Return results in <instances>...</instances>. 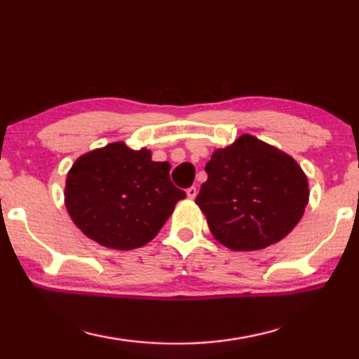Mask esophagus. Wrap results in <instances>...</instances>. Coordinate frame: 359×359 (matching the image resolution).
Wrapping results in <instances>:
<instances>
[{"mask_svg": "<svg viewBox=\"0 0 359 359\" xmlns=\"http://www.w3.org/2000/svg\"><path fill=\"white\" fill-rule=\"evenodd\" d=\"M186 194H187V197H189L191 200H194L197 197V187L196 186H192V187H189V189L186 191Z\"/></svg>", "mask_w": 359, "mask_h": 359, "instance_id": "1", "label": "esophagus"}]
</instances>
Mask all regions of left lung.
<instances>
[{
    "label": "left lung",
    "instance_id": "8db88e82",
    "mask_svg": "<svg viewBox=\"0 0 359 359\" xmlns=\"http://www.w3.org/2000/svg\"><path fill=\"white\" fill-rule=\"evenodd\" d=\"M196 203L216 240L231 250H259L280 241L303 217L309 184L280 149L244 134L212 153Z\"/></svg>",
    "mask_w": 359,
    "mask_h": 359
}]
</instances>
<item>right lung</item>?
Returning a JSON list of instances; mask_svg holds the SVG:
<instances>
[{
    "label": "right lung",
    "mask_w": 359,
    "mask_h": 359,
    "mask_svg": "<svg viewBox=\"0 0 359 359\" xmlns=\"http://www.w3.org/2000/svg\"><path fill=\"white\" fill-rule=\"evenodd\" d=\"M170 163L149 149L110 143L80 156L69 170L65 202L74 224L105 248L137 249L159 233L186 192L170 180Z\"/></svg>",
    "instance_id": "obj_1"
}]
</instances>
